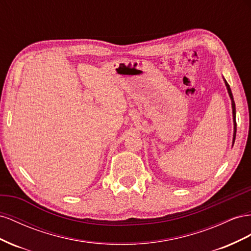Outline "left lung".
<instances>
[{
	"label": "left lung",
	"instance_id": "left-lung-1",
	"mask_svg": "<svg viewBox=\"0 0 251 251\" xmlns=\"http://www.w3.org/2000/svg\"><path fill=\"white\" fill-rule=\"evenodd\" d=\"M225 84H226V87H227V90H228L229 97H230V99H231V104H232L233 125H234V132H233V143H234V140H235V133H237V121H235V104H234V101H233V97H232V92H231V89H230V87H229V85H228V83L226 82V80H225Z\"/></svg>",
	"mask_w": 251,
	"mask_h": 251
}]
</instances>
